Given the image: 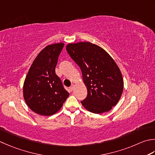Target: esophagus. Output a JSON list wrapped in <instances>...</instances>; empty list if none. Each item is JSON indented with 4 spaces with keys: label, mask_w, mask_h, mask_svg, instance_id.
Wrapping results in <instances>:
<instances>
[{
    "label": "esophagus",
    "mask_w": 155,
    "mask_h": 155,
    "mask_svg": "<svg viewBox=\"0 0 155 155\" xmlns=\"http://www.w3.org/2000/svg\"><path fill=\"white\" fill-rule=\"evenodd\" d=\"M74 86L72 84V85L70 87V91H72L74 90Z\"/></svg>",
    "instance_id": "34e87169"
}]
</instances>
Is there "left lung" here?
Instances as JSON below:
<instances>
[{"label": "left lung", "mask_w": 155, "mask_h": 155, "mask_svg": "<svg viewBox=\"0 0 155 155\" xmlns=\"http://www.w3.org/2000/svg\"><path fill=\"white\" fill-rule=\"evenodd\" d=\"M70 56L79 66L87 96L81 104L94 114L111 110L122 96L124 80L114 59L101 47L90 42L66 45Z\"/></svg>", "instance_id": "left-lung-1"}]
</instances>
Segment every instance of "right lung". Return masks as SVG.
Segmentation results:
<instances>
[{
	"instance_id": "add662e5",
	"label": "right lung",
	"mask_w": 155,
	"mask_h": 155,
	"mask_svg": "<svg viewBox=\"0 0 155 155\" xmlns=\"http://www.w3.org/2000/svg\"><path fill=\"white\" fill-rule=\"evenodd\" d=\"M64 45L58 43L44 48L33 62L24 82V99L33 111L41 116L56 114L69 96L55 72Z\"/></svg>"
}]
</instances>
